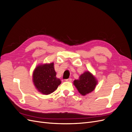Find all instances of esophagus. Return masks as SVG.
I'll list each match as a JSON object with an SVG mask.
<instances>
[{"label": "esophagus", "instance_id": "34e87169", "mask_svg": "<svg viewBox=\"0 0 132 132\" xmlns=\"http://www.w3.org/2000/svg\"><path fill=\"white\" fill-rule=\"evenodd\" d=\"M71 80H72V79H70V78H69V79H66V80H65V81H68V82H71Z\"/></svg>", "mask_w": 132, "mask_h": 132}]
</instances>
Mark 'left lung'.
I'll return each mask as SVG.
<instances>
[{
    "label": "left lung",
    "instance_id": "obj_1",
    "mask_svg": "<svg viewBox=\"0 0 132 132\" xmlns=\"http://www.w3.org/2000/svg\"><path fill=\"white\" fill-rule=\"evenodd\" d=\"M98 83L97 80L89 71H86L80 75L78 79L75 80L73 84L79 93L82 96H85L96 88Z\"/></svg>",
    "mask_w": 132,
    "mask_h": 132
}]
</instances>
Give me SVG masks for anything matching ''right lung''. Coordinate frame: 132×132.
<instances>
[{"label": "right lung", "mask_w": 132, "mask_h": 132, "mask_svg": "<svg viewBox=\"0 0 132 132\" xmlns=\"http://www.w3.org/2000/svg\"><path fill=\"white\" fill-rule=\"evenodd\" d=\"M32 81L37 90L43 95H49L56 90L61 84L56 78L54 63L38 64L32 73Z\"/></svg>", "instance_id": "right-lung-1"}]
</instances>
